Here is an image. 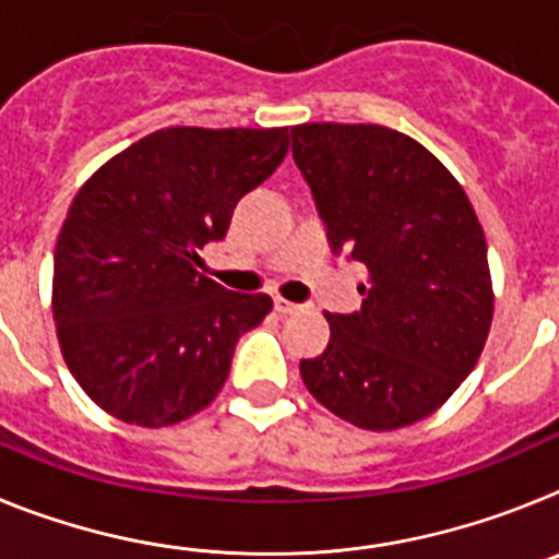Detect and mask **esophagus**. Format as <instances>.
Instances as JSON below:
<instances>
[{"label":"esophagus","instance_id":"34e87169","mask_svg":"<svg viewBox=\"0 0 559 559\" xmlns=\"http://www.w3.org/2000/svg\"><path fill=\"white\" fill-rule=\"evenodd\" d=\"M274 310L280 316H290V313H296V310H302V305L288 302V299H283V296H274Z\"/></svg>","mask_w":559,"mask_h":559}]
</instances>
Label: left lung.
Masks as SVG:
<instances>
[{"label": "left lung", "instance_id": "8db88e82", "mask_svg": "<svg viewBox=\"0 0 559 559\" xmlns=\"http://www.w3.org/2000/svg\"><path fill=\"white\" fill-rule=\"evenodd\" d=\"M294 162L333 251L367 265L355 313H324L330 344L299 364L335 417L394 431L437 412L476 367L492 324L487 240L442 162L386 126L290 128Z\"/></svg>", "mask_w": 559, "mask_h": 559}]
</instances>
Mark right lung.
Returning <instances> with one entry per match:
<instances>
[{"label":"right lung","mask_w":559,"mask_h":559,"mask_svg":"<svg viewBox=\"0 0 559 559\" xmlns=\"http://www.w3.org/2000/svg\"><path fill=\"white\" fill-rule=\"evenodd\" d=\"M288 128H162L78 190L56 243L52 316L72 378L111 417L176 426L224 389L237 338L271 313L199 271Z\"/></svg>","instance_id":"1"}]
</instances>
